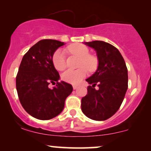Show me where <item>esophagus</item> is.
<instances>
[{
    "mask_svg": "<svg viewBox=\"0 0 151 151\" xmlns=\"http://www.w3.org/2000/svg\"><path fill=\"white\" fill-rule=\"evenodd\" d=\"M78 86L77 85H73V89H76V88H78Z\"/></svg>",
    "mask_w": 151,
    "mask_h": 151,
    "instance_id": "obj_1",
    "label": "esophagus"
}]
</instances>
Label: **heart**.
<instances>
[{"instance_id": "heart-1", "label": "heart", "mask_w": 151, "mask_h": 151, "mask_svg": "<svg viewBox=\"0 0 151 151\" xmlns=\"http://www.w3.org/2000/svg\"><path fill=\"white\" fill-rule=\"evenodd\" d=\"M70 53L78 55L80 58V67L78 69H68L63 74V80L69 83L77 84L87 74V68L89 71H96L98 66V60L97 57L89 54V49L85 45L76 43L68 47ZM52 61L54 67L57 70L63 71L67 67L65 51L62 49H58L53 53Z\"/></svg>"}]
</instances>
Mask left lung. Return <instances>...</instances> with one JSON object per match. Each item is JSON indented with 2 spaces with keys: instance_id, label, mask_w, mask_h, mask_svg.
Masks as SVG:
<instances>
[{
  "instance_id": "obj_1",
  "label": "left lung",
  "mask_w": 151,
  "mask_h": 151,
  "mask_svg": "<svg viewBox=\"0 0 151 151\" xmlns=\"http://www.w3.org/2000/svg\"><path fill=\"white\" fill-rule=\"evenodd\" d=\"M96 51L98 66L86 80L89 84L82 98L81 109L88 118L103 121L112 117L120 107L128 88V70L116 47L100 40L84 42ZM96 84L99 89L94 87Z\"/></svg>"
}]
</instances>
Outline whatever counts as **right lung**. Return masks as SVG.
Listing matches in <instances>:
<instances>
[{
    "instance_id": "right-lung-1",
    "label": "right lung",
    "mask_w": 151,
    "mask_h": 151,
    "mask_svg": "<svg viewBox=\"0 0 151 151\" xmlns=\"http://www.w3.org/2000/svg\"><path fill=\"white\" fill-rule=\"evenodd\" d=\"M65 43L45 39L31 47L22 58L16 76V90L24 110L35 118L47 120L58 115L66 98L71 93V84L61 81L53 64V53ZM57 85L48 87L50 83Z\"/></svg>"
}]
</instances>
